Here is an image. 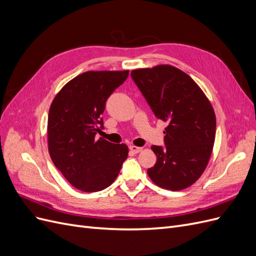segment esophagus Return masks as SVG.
<instances>
[{
	"label": "esophagus",
	"instance_id": "obj_1",
	"mask_svg": "<svg viewBox=\"0 0 256 256\" xmlns=\"http://www.w3.org/2000/svg\"><path fill=\"white\" fill-rule=\"evenodd\" d=\"M129 150L132 152L134 154H138L142 150V147H138V146H134V145H130L129 146Z\"/></svg>",
	"mask_w": 256,
	"mask_h": 256
}]
</instances>
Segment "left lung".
Segmentation results:
<instances>
[{
	"label": "left lung",
	"mask_w": 256,
	"mask_h": 256,
	"mask_svg": "<svg viewBox=\"0 0 256 256\" xmlns=\"http://www.w3.org/2000/svg\"><path fill=\"white\" fill-rule=\"evenodd\" d=\"M131 78L154 116L168 124L164 146H152L157 161L147 174L161 188H188L202 175L212 152L216 116L210 102L187 74L173 66L136 69Z\"/></svg>",
	"instance_id": "obj_1"
}]
</instances>
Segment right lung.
<instances>
[{
  "mask_svg": "<svg viewBox=\"0 0 256 256\" xmlns=\"http://www.w3.org/2000/svg\"><path fill=\"white\" fill-rule=\"evenodd\" d=\"M128 74L129 70L84 72L69 81L50 106V157L66 180L81 191L109 187L128 157L126 144L96 140L104 129L102 114L106 100Z\"/></svg>",
  "mask_w": 256,
  "mask_h": 256,
  "instance_id": "1",
  "label": "right lung"
}]
</instances>
